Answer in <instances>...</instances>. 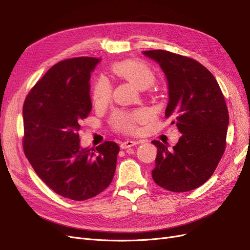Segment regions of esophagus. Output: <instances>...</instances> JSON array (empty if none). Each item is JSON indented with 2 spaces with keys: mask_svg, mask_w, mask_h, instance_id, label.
<instances>
[{
  "mask_svg": "<svg viewBox=\"0 0 250 250\" xmlns=\"http://www.w3.org/2000/svg\"><path fill=\"white\" fill-rule=\"evenodd\" d=\"M137 144H139L138 141H132V140H127V141H124L121 143V148L122 149H127V148H130L134 145H137Z\"/></svg>",
  "mask_w": 250,
  "mask_h": 250,
  "instance_id": "34e87169",
  "label": "esophagus"
}]
</instances>
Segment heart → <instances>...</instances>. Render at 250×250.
<instances>
[{
	"mask_svg": "<svg viewBox=\"0 0 250 250\" xmlns=\"http://www.w3.org/2000/svg\"><path fill=\"white\" fill-rule=\"evenodd\" d=\"M112 72L122 77L135 86L143 89L152 84L155 75L151 67L140 60H124L117 62L111 66ZM111 96V85L109 81L101 77L95 82L93 88V101L96 105L106 104ZM147 119L145 110L138 109L128 112L117 111L112 115L111 123L116 129L123 132H134L138 129V125Z\"/></svg>",
	"mask_w": 250,
	"mask_h": 250,
	"instance_id": "heart-1",
	"label": "heart"
}]
</instances>
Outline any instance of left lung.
<instances>
[{
    "label": "left lung",
    "mask_w": 250,
    "mask_h": 250,
    "mask_svg": "<svg viewBox=\"0 0 250 250\" xmlns=\"http://www.w3.org/2000/svg\"><path fill=\"white\" fill-rule=\"evenodd\" d=\"M166 75L169 101L165 116L175 123L181 137L172 148L157 147L152 178L172 192H188L213 175L226 145L229 110L220 86L207 67L196 60L164 50L145 51Z\"/></svg>",
    "instance_id": "obj_1"
}]
</instances>
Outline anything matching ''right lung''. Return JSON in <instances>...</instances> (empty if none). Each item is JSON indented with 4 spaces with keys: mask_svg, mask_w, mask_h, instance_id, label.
<instances>
[{
    "mask_svg": "<svg viewBox=\"0 0 250 250\" xmlns=\"http://www.w3.org/2000/svg\"><path fill=\"white\" fill-rule=\"evenodd\" d=\"M100 58L77 57L53 65L28 94L24 106V151L37 175L53 191L76 201L106 188L120 147L104 142L81 148V120L92 110L90 73Z\"/></svg>",
    "mask_w": 250,
    "mask_h": 250,
    "instance_id": "add662e5",
    "label": "right lung"
}]
</instances>
